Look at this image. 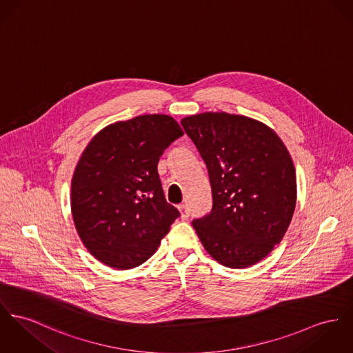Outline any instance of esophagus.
<instances>
[{
	"label": "esophagus",
	"instance_id": "34e87169",
	"mask_svg": "<svg viewBox=\"0 0 353 353\" xmlns=\"http://www.w3.org/2000/svg\"><path fill=\"white\" fill-rule=\"evenodd\" d=\"M179 210H180V212H181V217H183V219H188V217H190V211H188V208H187L185 204H180V205H179Z\"/></svg>",
	"mask_w": 353,
	"mask_h": 353
}]
</instances>
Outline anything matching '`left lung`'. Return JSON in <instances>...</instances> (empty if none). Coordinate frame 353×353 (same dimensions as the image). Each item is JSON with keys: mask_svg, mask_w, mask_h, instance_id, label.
<instances>
[{"mask_svg": "<svg viewBox=\"0 0 353 353\" xmlns=\"http://www.w3.org/2000/svg\"><path fill=\"white\" fill-rule=\"evenodd\" d=\"M181 125L207 165L212 210L192 221L219 263L243 269L268 256L289 228L297 180L292 157L269 126L244 115L203 112Z\"/></svg>", "mask_w": 353, "mask_h": 353, "instance_id": "left-lung-1", "label": "left lung"}]
</instances>
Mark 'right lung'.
Returning <instances> with one entry per match:
<instances>
[{
  "instance_id": "add662e5",
  "label": "right lung",
  "mask_w": 353,
  "mask_h": 353,
  "mask_svg": "<svg viewBox=\"0 0 353 353\" xmlns=\"http://www.w3.org/2000/svg\"><path fill=\"white\" fill-rule=\"evenodd\" d=\"M184 134L169 115L109 125L84 149L71 183V211L87 250L112 269L148 261L180 216L165 199L157 165Z\"/></svg>"
}]
</instances>
